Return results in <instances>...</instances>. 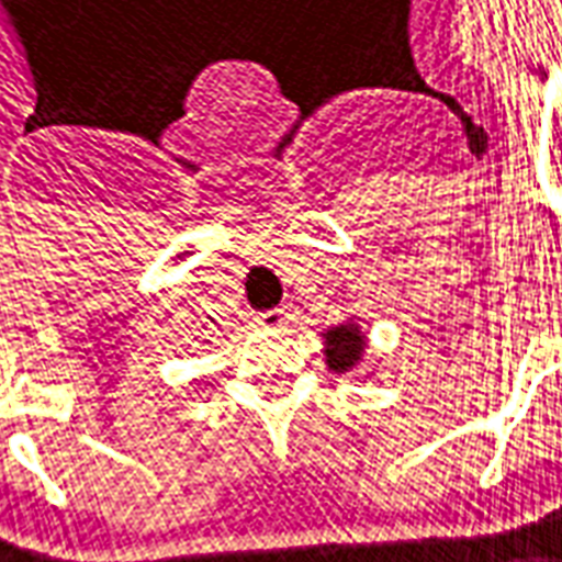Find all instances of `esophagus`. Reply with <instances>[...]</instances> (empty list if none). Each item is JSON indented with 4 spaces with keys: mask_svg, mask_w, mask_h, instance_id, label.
Wrapping results in <instances>:
<instances>
[{
    "mask_svg": "<svg viewBox=\"0 0 562 562\" xmlns=\"http://www.w3.org/2000/svg\"><path fill=\"white\" fill-rule=\"evenodd\" d=\"M257 324L267 327V330H282L289 324V312L285 308H270V312L257 314Z\"/></svg>",
    "mask_w": 562,
    "mask_h": 562,
    "instance_id": "esophagus-1",
    "label": "esophagus"
}]
</instances>
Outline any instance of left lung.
<instances>
[{
	"label": "left lung",
	"mask_w": 562,
	"mask_h": 562,
	"mask_svg": "<svg viewBox=\"0 0 562 562\" xmlns=\"http://www.w3.org/2000/svg\"><path fill=\"white\" fill-rule=\"evenodd\" d=\"M324 356H327V366L334 369V372H349V369H356L359 366V359H362V352H366V337H362V330L356 327V324H340V327H334V330H327L324 334Z\"/></svg>",
	"instance_id": "obj_1"
}]
</instances>
